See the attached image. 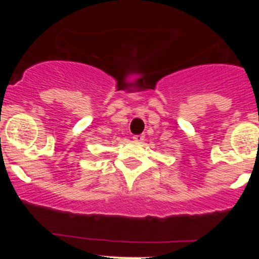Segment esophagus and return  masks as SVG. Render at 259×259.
<instances>
[{
  "label": "esophagus",
  "mask_w": 259,
  "mask_h": 259,
  "mask_svg": "<svg viewBox=\"0 0 259 259\" xmlns=\"http://www.w3.org/2000/svg\"><path fill=\"white\" fill-rule=\"evenodd\" d=\"M133 140H134V142H137V143H142L143 140H144V135H134V137H133Z\"/></svg>",
  "instance_id": "obj_1"
}]
</instances>
